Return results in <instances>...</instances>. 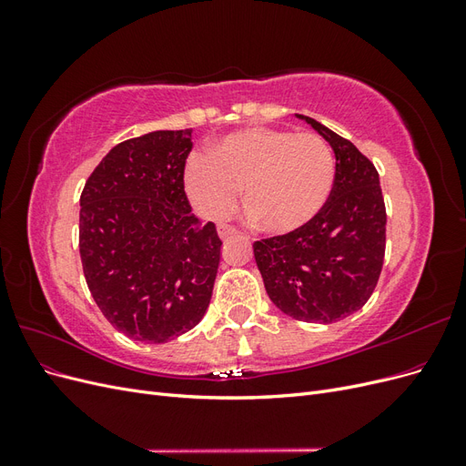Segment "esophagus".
<instances>
[{
    "label": "esophagus",
    "mask_w": 466,
    "mask_h": 466,
    "mask_svg": "<svg viewBox=\"0 0 466 466\" xmlns=\"http://www.w3.org/2000/svg\"><path fill=\"white\" fill-rule=\"evenodd\" d=\"M238 231L235 229V228H231V225H219L218 228V235H219V238H231V237H235Z\"/></svg>",
    "instance_id": "34e87169"
}]
</instances>
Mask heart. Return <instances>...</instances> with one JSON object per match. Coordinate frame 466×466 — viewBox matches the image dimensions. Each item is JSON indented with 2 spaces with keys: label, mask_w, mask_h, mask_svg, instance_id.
I'll use <instances>...</instances> for the list:
<instances>
[{
  "label": "heart",
  "mask_w": 466,
  "mask_h": 466,
  "mask_svg": "<svg viewBox=\"0 0 466 466\" xmlns=\"http://www.w3.org/2000/svg\"><path fill=\"white\" fill-rule=\"evenodd\" d=\"M334 177V155L322 137L257 126L221 137L209 157L192 155L185 190L204 218L221 219L245 188V206L258 228L289 235L317 219Z\"/></svg>",
  "instance_id": "1"
}]
</instances>
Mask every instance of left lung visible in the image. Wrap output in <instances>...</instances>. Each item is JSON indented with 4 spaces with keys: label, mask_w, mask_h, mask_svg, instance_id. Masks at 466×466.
<instances>
[{
    "label": "left lung",
    "mask_w": 466,
    "mask_h": 466,
    "mask_svg": "<svg viewBox=\"0 0 466 466\" xmlns=\"http://www.w3.org/2000/svg\"><path fill=\"white\" fill-rule=\"evenodd\" d=\"M295 116L334 151L330 198L301 231L252 247L268 298L281 313L330 324L360 311L377 286L385 258V200L377 168L354 144L313 118Z\"/></svg>",
    "instance_id": "left-lung-1"
}]
</instances>
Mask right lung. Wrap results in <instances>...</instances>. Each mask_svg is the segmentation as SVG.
<instances>
[{"instance_id": "1", "label": "right lung", "mask_w": 466, "mask_h": 466, "mask_svg": "<svg viewBox=\"0 0 466 466\" xmlns=\"http://www.w3.org/2000/svg\"><path fill=\"white\" fill-rule=\"evenodd\" d=\"M192 130H157L112 147L79 200V255L112 327L163 344L202 320L221 258L216 225L192 214L185 163Z\"/></svg>"}]
</instances>
